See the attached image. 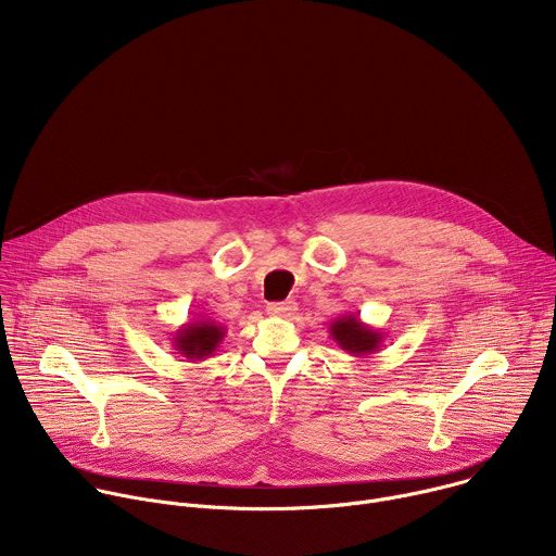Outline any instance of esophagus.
Masks as SVG:
<instances>
[{
	"instance_id": "esophagus-1",
	"label": "esophagus",
	"mask_w": 556,
	"mask_h": 556,
	"mask_svg": "<svg viewBox=\"0 0 556 556\" xmlns=\"http://www.w3.org/2000/svg\"><path fill=\"white\" fill-rule=\"evenodd\" d=\"M294 309H296L294 301L268 303V314H273V316H290V314H294Z\"/></svg>"
}]
</instances>
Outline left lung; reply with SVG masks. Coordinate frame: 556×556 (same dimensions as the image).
I'll list each match as a JSON object with an SVG mask.
<instances>
[{
	"label": "left lung",
	"instance_id": "8db88e82",
	"mask_svg": "<svg viewBox=\"0 0 556 556\" xmlns=\"http://www.w3.org/2000/svg\"><path fill=\"white\" fill-rule=\"evenodd\" d=\"M330 337L337 341L341 350L352 356H369L376 354L384 341V332L363 324L358 314H343L330 324Z\"/></svg>",
	"mask_w": 556,
	"mask_h": 556
}]
</instances>
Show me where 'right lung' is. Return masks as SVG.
I'll return each mask as SVG.
<instances>
[{
	"instance_id": "obj_1",
	"label": "right lung",
	"mask_w": 556,
	"mask_h": 556,
	"mask_svg": "<svg viewBox=\"0 0 556 556\" xmlns=\"http://www.w3.org/2000/svg\"><path fill=\"white\" fill-rule=\"evenodd\" d=\"M226 328L213 319H195L182 324L172 334V348L189 363L206 361L224 341Z\"/></svg>"
}]
</instances>
